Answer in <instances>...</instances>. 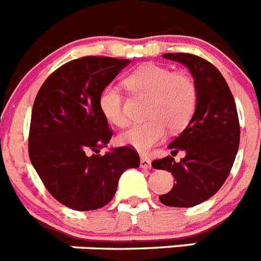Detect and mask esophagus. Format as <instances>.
Instances as JSON below:
<instances>
[{
  "label": "esophagus",
  "mask_w": 261,
  "mask_h": 261,
  "mask_svg": "<svg viewBox=\"0 0 261 261\" xmlns=\"http://www.w3.org/2000/svg\"><path fill=\"white\" fill-rule=\"evenodd\" d=\"M140 167L144 169L151 168V160H149L148 158H146V156H142V158H140Z\"/></svg>",
  "instance_id": "1"
}]
</instances>
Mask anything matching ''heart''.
<instances>
[{"mask_svg": "<svg viewBox=\"0 0 261 261\" xmlns=\"http://www.w3.org/2000/svg\"><path fill=\"white\" fill-rule=\"evenodd\" d=\"M124 85L134 94L148 96L147 121L133 124L119 135V143L147 152L167 134L184 128L197 106V85L189 74L171 68L146 64L128 73ZM99 109L109 122L123 127L128 118L123 109V96L115 85H108L99 96Z\"/></svg>", "mask_w": 261, "mask_h": 261, "instance_id": "obj_1", "label": "heart"}]
</instances>
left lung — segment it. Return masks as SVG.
Masks as SVG:
<instances>
[{
    "label": "left lung",
    "mask_w": 261,
    "mask_h": 261,
    "mask_svg": "<svg viewBox=\"0 0 261 261\" xmlns=\"http://www.w3.org/2000/svg\"><path fill=\"white\" fill-rule=\"evenodd\" d=\"M187 65L197 85V106L185 130L168 146L172 155L185 151L178 163L172 156L152 167L171 172L173 188L159 196L173 207H192L214 196L230 174L239 148L240 126L234 97L221 72L192 54H164Z\"/></svg>",
    "instance_id": "obj_1"
}]
</instances>
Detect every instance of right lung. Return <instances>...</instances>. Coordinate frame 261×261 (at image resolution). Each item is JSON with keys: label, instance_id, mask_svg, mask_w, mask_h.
Wrapping results in <instances>:
<instances>
[{"label": "right lung", "instance_id": "obj_1", "mask_svg": "<svg viewBox=\"0 0 261 261\" xmlns=\"http://www.w3.org/2000/svg\"><path fill=\"white\" fill-rule=\"evenodd\" d=\"M128 64V59L106 56L72 60L47 77L34 101L30 160L51 196L73 210L108 205L121 174L140 164L128 146L99 155L113 135L99 96Z\"/></svg>", "mask_w": 261, "mask_h": 261}]
</instances>
